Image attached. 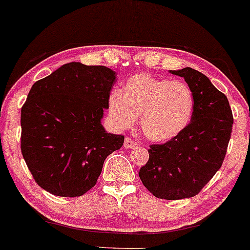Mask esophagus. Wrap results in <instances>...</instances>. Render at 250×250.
<instances>
[{
  "instance_id": "obj_1",
  "label": "esophagus",
  "mask_w": 250,
  "mask_h": 250,
  "mask_svg": "<svg viewBox=\"0 0 250 250\" xmlns=\"http://www.w3.org/2000/svg\"><path fill=\"white\" fill-rule=\"evenodd\" d=\"M138 147V143L137 141L132 140L131 138H125L124 140V148L125 149H132V148H137Z\"/></svg>"
}]
</instances>
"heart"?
I'll return each instance as SVG.
<instances>
[{
	"instance_id": "b5f03b06",
	"label": "heart",
	"mask_w": 250,
	"mask_h": 250,
	"mask_svg": "<svg viewBox=\"0 0 250 250\" xmlns=\"http://www.w3.org/2000/svg\"><path fill=\"white\" fill-rule=\"evenodd\" d=\"M109 116L126 128L140 117V128L152 141H168L187 128L195 110V96L186 82L140 73L126 80L123 89L110 92Z\"/></svg>"
}]
</instances>
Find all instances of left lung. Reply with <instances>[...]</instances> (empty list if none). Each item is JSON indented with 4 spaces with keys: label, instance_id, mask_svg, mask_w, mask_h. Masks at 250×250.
<instances>
[{
    "label": "left lung",
    "instance_id": "obj_1",
    "mask_svg": "<svg viewBox=\"0 0 250 250\" xmlns=\"http://www.w3.org/2000/svg\"><path fill=\"white\" fill-rule=\"evenodd\" d=\"M186 80L195 96L187 128L162 145H150L139 177L161 199L190 198L200 192L223 165L233 127L229 100L204 74L186 67L170 70Z\"/></svg>",
    "mask_w": 250,
    "mask_h": 250
}]
</instances>
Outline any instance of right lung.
Here are the masks:
<instances>
[{
	"mask_svg": "<svg viewBox=\"0 0 250 250\" xmlns=\"http://www.w3.org/2000/svg\"><path fill=\"white\" fill-rule=\"evenodd\" d=\"M116 72L69 62L37 81L21 111V149L40 188L79 197L96 184L104 160L124 135L102 125Z\"/></svg>",
	"mask_w": 250,
	"mask_h": 250,
	"instance_id": "obj_1",
	"label": "right lung"
}]
</instances>
